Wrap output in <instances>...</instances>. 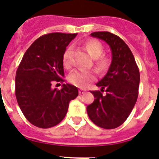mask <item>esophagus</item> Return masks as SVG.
I'll return each instance as SVG.
<instances>
[{"instance_id":"esophagus-1","label":"esophagus","mask_w":159,"mask_h":159,"mask_svg":"<svg viewBox=\"0 0 159 159\" xmlns=\"http://www.w3.org/2000/svg\"><path fill=\"white\" fill-rule=\"evenodd\" d=\"M85 92H86V90L84 89V88H80V89L79 90V92H80V94H84V93H85Z\"/></svg>"}]
</instances>
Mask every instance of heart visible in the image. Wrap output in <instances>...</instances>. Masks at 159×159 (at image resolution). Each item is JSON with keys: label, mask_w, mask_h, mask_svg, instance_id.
<instances>
[{"label": "heart", "mask_w": 159, "mask_h": 159, "mask_svg": "<svg viewBox=\"0 0 159 159\" xmlns=\"http://www.w3.org/2000/svg\"><path fill=\"white\" fill-rule=\"evenodd\" d=\"M84 47L88 54L95 60V66L96 69L101 72L106 71L110 64V60L108 57L102 55L103 52L102 43L99 40L91 39L84 43ZM63 64L67 69H70L72 66L71 48L66 49L63 55ZM95 77L96 75L94 71H74L68 76V81L79 88H84L95 80Z\"/></svg>", "instance_id": "b5f03b06"}]
</instances>
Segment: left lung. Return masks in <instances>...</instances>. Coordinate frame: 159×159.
Instances as JSON below:
<instances>
[{"label": "left lung", "mask_w": 159, "mask_h": 159, "mask_svg": "<svg viewBox=\"0 0 159 159\" xmlns=\"http://www.w3.org/2000/svg\"><path fill=\"white\" fill-rule=\"evenodd\" d=\"M91 35L109 44L112 60L106 75L96 84L100 91L91 92L95 100L87 107V111L98 127L116 128L126 121L135 105L139 70L130 49L121 38L109 32H95ZM103 91L106 93L103 94Z\"/></svg>", "instance_id": "left-lung-1"}]
</instances>
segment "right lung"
<instances>
[{
	"label": "right lung",
	"mask_w": 159,
	"mask_h": 159,
	"mask_svg": "<svg viewBox=\"0 0 159 159\" xmlns=\"http://www.w3.org/2000/svg\"><path fill=\"white\" fill-rule=\"evenodd\" d=\"M77 36L52 32L39 37L25 52L15 78V93L22 113L37 127L50 128L62 121L70 101L78 96L76 87L63 84L53 89L54 81L64 82L63 55Z\"/></svg>",
	"instance_id": "obj_1"
}]
</instances>
